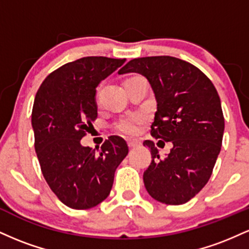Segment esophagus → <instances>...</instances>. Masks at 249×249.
<instances>
[{
	"label": "esophagus",
	"mask_w": 249,
	"mask_h": 249,
	"mask_svg": "<svg viewBox=\"0 0 249 249\" xmlns=\"http://www.w3.org/2000/svg\"><path fill=\"white\" fill-rule=\"evenodd\" d=\"M127 145L128 147H137L141 145V142L138 141H134V139H130V141H127Z\"/></svg>",
	"instance_id": "esophagus-1"
}]
</instances>
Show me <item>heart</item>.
I'll list each match as a JSON object with an SVG mask.
<instances>
[{
    "mask_svg": "<svg viewBox=\"0 0 249 249\" xmlns=\"http://www.w3.org/2000/svg\"><path fill=\"white\" fill-rule=\"evenodd\" d=\"M139 124H141V118H139V117L133 116V117H128V118H125L119 122L118 125H117V128L124 133L133 134L138 131Z\"/></svg>",
    "mask_w": 249,
    "mask_h": 249,
    "instance_id": "1",
    "label": "heart"
}]
</instances>
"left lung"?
<instances>
[{
  "mask_svg": "<svg viewBox=\"0 0 249 249\" xmlns=\"http://www.w3.org/2000/svg\"><path fill=\"white\" fill-rule=\"evenodd\" d=\"M127 72L146 77L156 96L152 137L173 144L160 158L152 141L142 142L152 156L142 176L146 191L162 204H185L207 184L221 150L225 119L218 91L202 71L176 57L131 59L118 73Z\"/></svg>",
  "mask_w": 249,
  "mask_h": 249,
  "instance_id": "8db88e82",
  "label": "left lung"
}]
</instances>
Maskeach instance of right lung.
Instances as JSON below:
<instances>
[{"instance_id":"obj_1","label":"right lung","mask_w":249,"mask_h":249,"mask_svg":"<svg viewBox=\"0 0 249 249\" xmlns=\"http://www.w3.org/2000/svg\"><path fill=\"white\" fill-rule=\"evenodd\" d=\"M125 61L90 56L67 63L36 93L31 125L43 177L73 210L92 208L107 198L117 167L128 153L118 136H111L99 150L81 145L97 118L96 88Z\"/></svg>"}]
</instances>
